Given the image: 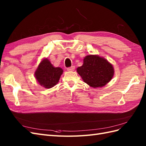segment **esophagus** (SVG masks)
<instances>
[{
	"label": "esophagus",
	"mask_w": 146,
	"mask_h": 146,
	"mask_svg": "<svg viewBox=\"0 0 146 146\" xmlns=\"http://www.w3.org/2000/svg\"><path fill=\"white\" fill-rule=\"evenodd\" d=\"M74 69H75V66H74L67 68V70H68V71H73V70H74Z\"/></svg>",
	"instance_id": "esophagus-1"
}]
</instances>
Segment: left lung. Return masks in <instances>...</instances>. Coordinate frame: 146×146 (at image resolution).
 <instances>
[{
	"label": "left lung",
	"mask_w": 146,
	"mask_h": 146,
	"mask_svg": "<svg viewBox=\"0 0 146 146\" xmlns=\"http://www.w3.org/2000/svg\"><path fill=\"white\" fill-rule=\"evenodd\" d=\"M84 82L92 88L102 87L113 77L114 69L111 64L98 55H88L83 64L77 69Z\"/></svg>",
	"instance_id": "1"
}]
</instances>
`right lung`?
<instances>
[{
    "label": "right lung",
    "mask_w": 146,
    "mask_h": 146,
    "mask_svg": "<svg viewBox=\"0 0 146 146\" xmlns=\"http://www.w3.org/2000/svg\"><path fill=\"white\" fill-rule=\"evenodd\" d=\"M63 72L62 69L54 67L49 60L44 59L35 72V77L40 85L51 88L58 82Z\"/></svg>",
    "instance_id": "1"
}]
</instances>
